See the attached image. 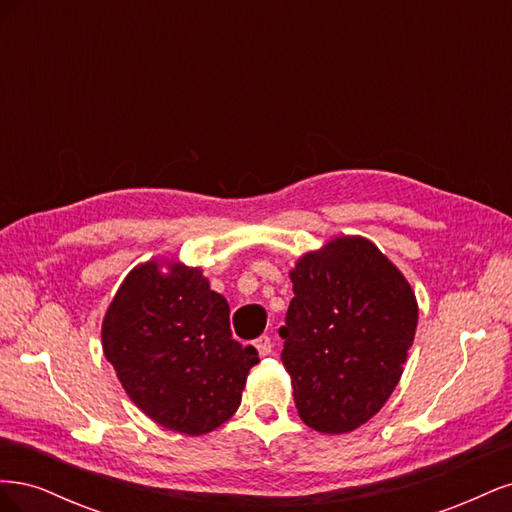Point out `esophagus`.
Here are the masks:
<instances>
[{"label": "esophagus", "instance_id": "1", "mask_svg": "<svg viewBox=\"0 0 512 512\" xmlns=\"http://www.w3.org/2000/svg\"><path fill=\"white\" fill-rule=\"evenodd\" d=\"M254 346H256V350H258L260 356H269L271 350H273V339H271L269 335H262V337L256 339Z\"/></svg>", "mask_w": 512, "mask_h": 512}]
</instances>
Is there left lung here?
Returning <instances> with one entry per match:
<instances>
[{"instance_id": "left-lung-1", "label": "left lung", "mask_w": 512, "mask_h": 512, "mask_svg": "<svg viewBox=\"0 0 512 512\" xmlns=\"http://www.w3.org/2000/svg\"><path fill=\"white\" fill-rule=\"evenodd\" d=\"M282 363L301 421L320 433L365 425L391 397L414 342V290L378 247L342 235L290 269Z\"/></svg>"}]
</instances>
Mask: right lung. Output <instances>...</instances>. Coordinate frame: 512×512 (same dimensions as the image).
Instances as JSON below:
<instances>
[{
  "label": "right lung",
  "mask_w": 512,
  "mask_h": 512,
  "mask_svg": "<svg viewBox=\"0 0 512 512\" xmlns=\"http://www.w3.org/2000/svg\"><path fill=\"white\" fill-rule=\"evenodd\" d=\"M230 307L200 267L136 265L102 320V350L123 391L151 421L203 436L237 412L254 346L230 335Z\"/></svg>",
  "instance_id": "obj_1"
}]
</instances>
